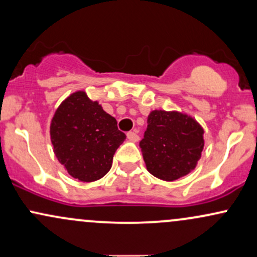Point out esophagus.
I'll return each mask as SVG.
<instances>
[{
    "label": "esophagus",
    "mask_w": 257,
    "mask_h": 257,
    "mask_svg": "<svg viewBox=\"0 0 257 257\" xmlns=\"http://www.w3.org/2000/svg\"><path fill=\"white\" fill-rule=\"evenodd\" d=\"M126 138L129 139L131 141H134L137 143L139 140V135H138V131H133V132H128L126 133Z\"/></svg>",
    "instance_id": "1"
}]
</instances>
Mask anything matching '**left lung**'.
Instances as JSON below:
<instances>
[{"mask_svg":"<svg viewBox=\"0 0 257 257\" xmlns=\"http://www.w3.org/2000/svg\"><path fill=\"white\" fill-rule=\"evenodd\" d=\"M202 126L196 119L176 111L155 110L147 117L140 141L144 161L156 178L174 181L197 166L204 147Z\"/></svg>","mask_w":257,"mask_h":257,"instance_id":"8db88e82","label":"left lung"}]
</instances>
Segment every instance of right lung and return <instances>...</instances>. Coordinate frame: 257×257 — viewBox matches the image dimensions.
Wrapping results in <instances>:
<instances>
[{"label": "right lung", "instance_id": "obj_1", "mask_svg": "<svg viewBox=\"0 0 257 257\" xmlns=\"http://www.w3.org/2000/svg\"><path fill=\"white\" fill-rule=\"evenodd\" d=\"M125 134L114 117L76 91L61 102L51 123V140L58 161L72 178L91 182L111 169L116 150Z\"/></svg>", "mask_w": 257, "mask_h": 257}]
</instances>
